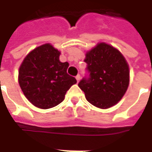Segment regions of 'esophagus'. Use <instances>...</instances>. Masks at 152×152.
Returning a JSON list of instances; mask_svg holds the SVG:
<instances>
[{
	"label": "esophagus",
	"instance_id": "1",
	"mask_svg": "<svg viewBox=\"0 0 152 152\" xmlns=\"http://www.w3.org/2000/svg\"><path fill=\"white\" fill-rule=\"evenodd\" d=\"M80 79H81V76H80V74H78V75L76 76V79H77V81L79 82V80H80Z\"/></svg>",
	"mask_w": 152,
	"mask_h": 152
}]
</instances>
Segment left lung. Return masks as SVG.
Instances as JSON below:
<instances>
[{"instance_id":"1","label":"left lung","mask_w":152,"mask_h":152,"mask_svg":"<svg viewBox=\"0 0 152 152\" xmlns=\"http://www.w3.org/2000/svg\"><path fill=\"white\" fill-rule=\"evenodd\" d=\"M85 61L88 74L79 81V87L86 100L102 109L117 104L129 83V65L124 56L113 46L100 43L87 52Z\"/></svg>"}]
</instances>
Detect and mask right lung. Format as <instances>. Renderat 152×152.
Returning <instances> with one entry per match:
<instances>
[{
    "label": "right lung",
    "mask_w": 152,
    "mask_h": 152,
    "mask_svg": "<svg viewBox=\"0 0 152 152\" xmlns=\"http://www.w3.org/2000/svg\"><path fill=\"white\" fill-rule=\"evenodd\" d=\"M60 52L45 44L29 52L22 62L18 83L26 98L41 109L54 107L63 100L76 79L67 73L68 62L59 61Z\"/></svg>",
    "instance_id": "right-lung-1"
}]
</instances>
